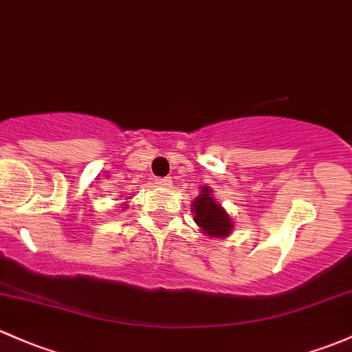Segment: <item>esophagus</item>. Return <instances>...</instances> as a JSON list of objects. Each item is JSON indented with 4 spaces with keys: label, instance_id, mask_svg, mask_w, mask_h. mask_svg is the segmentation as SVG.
I'll use <instances>...</instances> for the list:
<instances>
[{
    "label": "esophagus",
    "instance_id": "esophagus-1",
    "mask_svg": "<svg viewBox=\"0 0 352 352\" xmlns=\"http://www.w3.org/2000/svg\"><path fill=\"white\" fill-rule=\"evenodd\" d=\"M156 184H160V186L169 188L173 184V179H171V177H160V179H156Z\"/></svg>",
    "mask_w": 352,
    "mask_h": 352
}]
</instances>
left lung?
Instances as JSON below:
<instances>
[{
    "label": "left lung",
    "instance_id": "left-lung-1",
    "mask_svg": "<svg viewBox=\"0 0 352 352\" xmlns=\"http://www.w3.org/2000/svg\"><path fill=\"white\" fill-rule=\"evenodd\" d=\"M191 213L195 214L192 220L199 226V232L210 238H226L235 228L232 217L213 198V190L210 186L199 188V195L192 199Z\"/></svg>",
    "mask_w": 352,
    "mask_h": 352
}]
</instances>
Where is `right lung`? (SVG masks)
<instances>
[{"instance_id":"obj_1","label":"right lung","mask_w":352,"mask_h":352,"mask_svg":"<svg viewBox=\"0 0 352 352\" xmlns=\"http://www.w3.org/2000/svg\"><path fill=\"white\" fill-rule=\"evenodd\" d=\"M127 199H131V198H127ZM120 208H124V210H126V208H129V206H127V203H124V205L120 206Z\"/></svg>"}]
</instances>
